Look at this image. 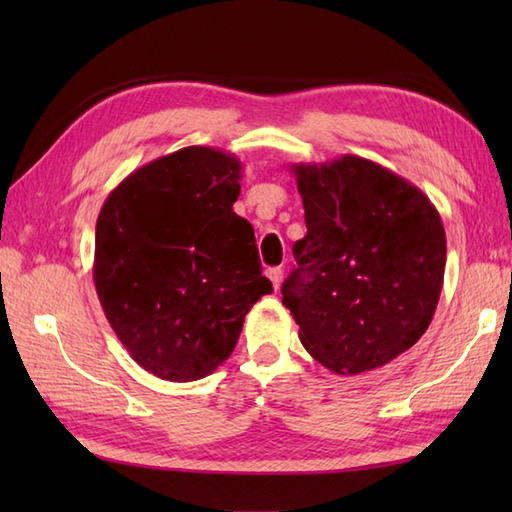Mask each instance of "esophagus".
<instances>
[{"mask_svg": "<svg viewBox=\"0 0 512 512\" xmlns=\"http://www.w3.org/2000/svg\"><path fill=\"white\" fill-rule=\"evenodd\" d=\"M266 275H268L270 281H273V286L277 290L279 284H281V277H284V270H281V266H275V268H268Z\"/></svg>", "mask_w": 512, "mask_h": 512, "instance_id": "1", "label": "esophagus"}]
</instances>
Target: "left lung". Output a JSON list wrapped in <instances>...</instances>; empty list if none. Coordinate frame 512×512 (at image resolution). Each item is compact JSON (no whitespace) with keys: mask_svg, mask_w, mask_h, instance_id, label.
Instances as JSON below:
<instances>
[{"mask_svg":"<svg viewBox=\"0 0 512 512\" xmlns=\"http://www.w3.org/2000/svg\"><path fill=\"white\" fill-rule=\"evenodd\" d=\"M308 233L281 286L303 347L334 374L383 367L427 332L447 235L436 206L394 171L358 156L295 165Z\"/></svg>","mask_w":512,"mask_h":512,"instance_id":"1","label":"left lung"}]
</instances>
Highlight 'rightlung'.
Segmentation results:
<instances>
[{
    "label": "right lung",
    "mask_w": 512,
    "mask_h": 512,
    "mask_svg": "<svg viewBox=\"0 0 512 512\" xmlns=\"http://www.w3.org/2000/svg\"><path fill=\"white\" fill-rule=\"evenodd\" d=\"M242 162L184 147L136 169L96 220L94 284L134 361L191 383L222 365L253 303L273 292L255 231L233 211Z\"/></svg>",
    "instance_id": "1"
}]
</instances>
